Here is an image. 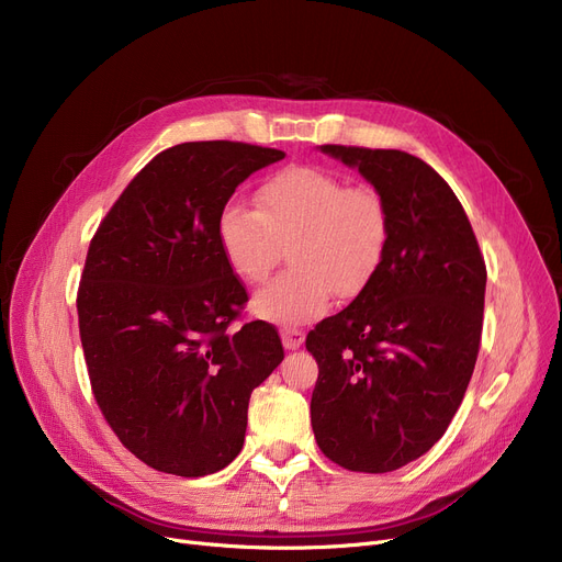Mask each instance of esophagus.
<instances>
[{"instance_id": "esophagus-1", "label": "esophagus", "mask_w": 562, "mask_h": 562, "mask_svg": "<svg viewBox=\"0 0 562 562\" xmlns=\"http://www.w3.org/2000/svg\"><path fill=\"white\" fill-rule=\"evenodd\" d=\"M280 335H282V344H284L286 350H296V348H301V344L305 341V333L299 330V328H291V326L282 328Z\"/></svg>"}]
</instances>
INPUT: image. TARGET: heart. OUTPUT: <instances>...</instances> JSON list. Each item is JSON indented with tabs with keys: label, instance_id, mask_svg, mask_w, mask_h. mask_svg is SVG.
<instances>
[{
	"label": "heart",
	"instance_id": "1",
	"mask_svg": "<svg viewBox=\"0 0 562 562\" xmlns=\"http://www.w3.org/2000/svg\"><path fill=\"white\" fill-rule=\"evenodd\" d=\"M392 216L385 195L369 184L346 187L316 166H286L257 189V210L225 204L216 236L232 273L259 284L289 246L291 271L259 289L257 316L301 326L326 314L335 293L352 299L380 271L390 248Z\"/></svg>",
	"mask_w": 562,
	"mask_h": 562
}]
</instances>
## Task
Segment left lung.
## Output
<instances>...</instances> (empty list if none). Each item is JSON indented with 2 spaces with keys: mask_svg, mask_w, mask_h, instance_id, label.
Wrapping results in <instances>:
<instances>
[{
  "mask_svg": "<svg viewBox=\"0 0 562 562\" xmlns=\"http://www.w3.org/2000/svg\"><path fill=\"white\" fill-rule=\"evenodd\" d=\"M387 200L390 248L358 299L307 335L312 428L344 469L387 474L447 432L474 373L485 259L451 187L401 150L321 145Z\"/></svg>",
  "mask_w": 562,
  "mask_h": 562,
  "instance_id": "obj_1",
  "label": "left lung"
}]
</instances>
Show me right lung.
Masks as SVG:
<instances>
[{
    "instance_id": "add662e5",
    "label": "right lung",
    "mask_w": 562,
    "mask_h": 562,
    "mask_svg": "<svg viewBox=\"0 0 562 562\" xmlns=\"http://www.w3.org/2000/svg\"><path fill=\"white\" fill-rule=\"evenodd\" d=\"M282 150L193 140L159 153L113 202L77 291L93 396L111 430L164 474L198 479L244 449L248 401L282 362L278 330L239 318L248 293L216 221Z\"/></svg>"
}]
</instances>
